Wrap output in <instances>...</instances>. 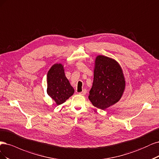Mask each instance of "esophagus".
Masks as SVG:
<instances>
[{
  "instance_id": "1",
  "label": "esophagus",
  "mask_w": 159,
  "mask_h": 159,
  "mask_svg": "<svg viewBox=\"0 0 159 159\" xmlns=\"http://www.w3.org/2000/svg\"><path fill=\"white\" fill-rule=\"evenodd\" d=\"M86 89H84L83 91L81 92V93H79V94L80 95H82V96H84V95L86 94Z\"/></svg>"
}]
</instances>
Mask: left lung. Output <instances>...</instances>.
<instances>
[{"label":"left lung","mask_w":159,"mask_h":159,"mask_svg":"<svg viewBox=\"0 0 159 159\" xmlns=\"http://www.w3.org/2000/svg\"><path fill=\"white\" fill-rule=\"evenodd\" d=\"M125 89V80L117 61L104 55L94 61V80L89 99L94 107L106 110L121 99Z\"/></svg>","instance_id":"1"}]
</instances>
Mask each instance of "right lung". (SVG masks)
<instances>
[{"instance_id":"1","label":"right lung","mask_w":159,"mask_h":159,"mask_svg":"<svg viewBox=\"0 0 159 159\" xmlns=\"http://www.w3.org/2000/svg\"><path fill=\"white\" fill-rule=\"evenodd\" d=\"M47 93L57 105L62 104L72 96L75 90L65 75L64 66L55 63L47 74Z\"/></svg>"}]
</instances>
